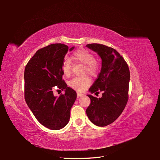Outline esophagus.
I'll return each mask as SVG.
<instances>
[{
    "label": "esophagus",
    "mask_w": 160,
    "mask_h": 160,
    "mask_svg": "<svg viewBox=\"0 0 160 160\" xmlns=\"http://www.w3.org/2000/svg\"><path fill=\"white\" fill-rule=\"evenodd\" d=\"M83 95H84V94L81 93H77V96H78V97H82V96H83Z\"/></svg>",
    "instance_id": "esophagus-1"
}]
</instances>
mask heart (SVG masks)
I'll return each instance as SVG.
<instances>
[{"mask_svg":"<svg viewBox=\"0 0 160 160\" xmlns=\"http://www.w3.org/2000/svg\"><path fill=\"white\" fill-rule=\"evenodd\" d=\"M72 59L76 61L85 65L84 72L95 76L98 74L99 65L95 59L92 53L85 49H79L75 51L72 56ZM72 63L69 59L64 60L62 65V71L63 74L68 77L71 74ZM91 79L88 76L82 77H74L69 81L68 84L72 88L78 92H82L89 86Z\"/></svg>","mask_w":160,"mask_h":160,"instance_id":"heart-1","label":"heart"}]
</instances>
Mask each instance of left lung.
<instances>
[{
    "instance_id": "obj_1",
    "label": "left lung",
    "mask_w": 160,
    "mask_h": 160,
    "mask_svg": "<svg viewBox=\"0 0 160 160\" xmlns=\"http://www.w3.org/2000/svg\"><path fill=\"white\" fill-rule=\"evenodd\" d=\"M86 47L96 52L102 60L101 72L89 92H103L101 98L88 95L91 103L86 114L96 126H107L120 116L126 106L129 69L126 61L114 48L100 44H87Z\"/></svg>"
}]
</instances>
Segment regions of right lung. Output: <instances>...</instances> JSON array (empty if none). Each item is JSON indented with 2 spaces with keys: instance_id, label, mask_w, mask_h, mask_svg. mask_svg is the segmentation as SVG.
<instances>
[{
  "instance_id": "1",
  "label": "right lung",
  "mask_w": 160,
  "mask_h": 160,
  "mask_svg": "<svg viewBox=\"0 0 160 160\" xmlns=\"http://www.w3.org/2000/svg\"><path fill=\"white\" fill-rule=\"evenodd\" d=\"M74 48L63 44L48 45L38 50L25 68V101L37 120L50 129L66 126L76 99V92L62 78L65 56ZM55 87L65 89V94L54 96Z\"/></svg>"
}]
</instances>
